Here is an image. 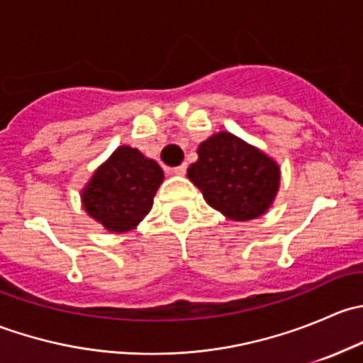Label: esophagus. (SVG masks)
Wrapping results in <instances>:
<instances>
[{"instance_id": "esophagus-1", "label": "esophagus", "mask_w": 363, "mask_h": 363, "mask_svg": "<svg viewBox=\"0 0 363 363\" xmlns=\"http://www.w3.org/2000/svg\"><path fill=\"white\" fill-rule=\"evenodd\" d=\"M186 170H188V164H186V163L179 164V167H175V168H172V172H174L175 175H184Z\"/></svg>"}]
</instances>
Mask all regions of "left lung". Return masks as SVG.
Listing matches in <instances>:
<instances>
[{"instance_id": "8db88e82", "label": "left lung", "mask_w": 363, "mask_h": 363, "mask_svg": "<svg viewBox=\"0 0 363 363\" xmlns=\"http://www.w3.org/2000/svg\"><path fill=\"white\" fill-rule=\"evenodd\" d=\"M196 152L188 177L212 208L233 221H250L269 211L281 179L270 156L228 131L208 137Z\"/></svg>"}]
</instances>
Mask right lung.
Returning a JSON list of instances; mask_svg holds the SVG:
<instances>
[{
	"mask_svg": "<svg viewBox=\"0 0 363 363\" xmlns=\"http://www.w3.org/2000/svg\"><path fill=\"white\" fill-rule=\"evenodd\" d=\"M163 170L138 149L121 145L82 189L87 214L105 230L123 233L133 230L152 208Z\"/></svg>",
	"mask_w": 363,
	"mask_h": 363,
	"instance_id": "right-lung-1",
	"label": "right lung"
}]
</instances>
